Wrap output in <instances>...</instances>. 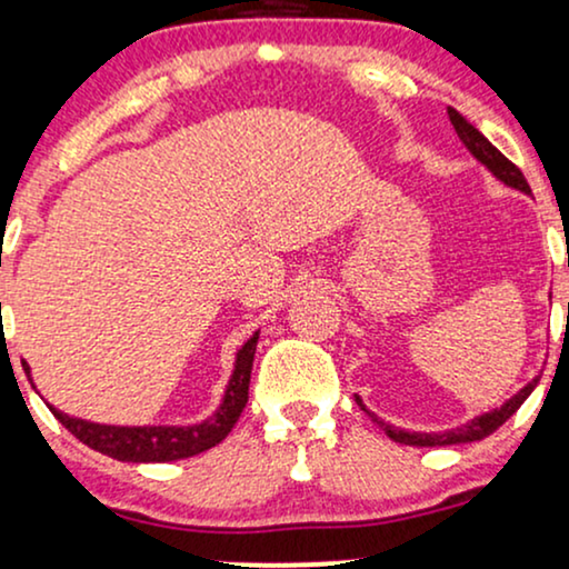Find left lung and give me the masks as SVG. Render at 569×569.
I'll use <instances>...</instances> for the list:
<instances>
[{
    "instance_id": "obj_1",
    "label": "left lung",
    "mask_w": 569,
    "mask_h": 569,
    "mask_svg": "<svg viewBox=\"0 0 569 569\" xmlns=\"http://www.w3.org/2000/svg\"><path fill=\"white\" fill-rule=\"evenodd\" d=\"M448 118H451V123H453L456 134H459V139H461V144H465L467 150L472 152V158H478L480 163L486 166L488 171L493 173V177L499 179V181H503V184H507V187H511V189H520V192L530 194V184H528V179L522 177L520 168H517L515 163H511L509 158H503L501 152L496 150V147L490 144L488 139L482 137L480 131L475 129V126L469 123L467 118L459 113V110L448 108ZM538 380H541V377H536V380L525 385V388H522L520 392H515V396H511L507 403H501L499 409L480 413V417L469 419L467 425L451 427V430H443V432H409V430H401V427H392V425L385 422V419L377 417V413H371V411L367 409V406L361 403V398H359V396H356V403H359L361 409L367 411L369 417H371V422H377V427H380V430H385V435H388L390 440H396V443H403V446H419V448H422V446H425V448H432V446L475 443V440L488 438L490 432L499 430V427H501L503 422H507V419L511 417V413H515V411L520 409V406L525 403V398H528L530 392L536 390Z\"/></svg>"
}]
</instances>
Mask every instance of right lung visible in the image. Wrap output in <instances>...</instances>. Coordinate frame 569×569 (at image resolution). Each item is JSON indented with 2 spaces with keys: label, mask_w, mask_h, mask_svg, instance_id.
<instances>
[{
  "label": "right lung",
  "mask_w": 569,
  "mask_h": 569,
  "mask_svg": "<svg viewBox=\"0 0 569 569\" xmlns=\"http://www.w3.org/2000/svg\"><path fill=\"white\" fill-rule=\"evenodd\" d=\"M256 346H258V332L237 350L234 371H231L227 392H223L221 406L210 413L208 419H202L200 425H187V427H173V425H156V427H118V425H100V422H87V419L68 417L49 406V411L54 413V419L66 427L70 435L87 443L94 451H100L110 459L118 461H134V465H147V461H177L189 459V456H198L208 448L219 446L223 438L231 432V427L237 425L240 413L248 403V388H250V371L252 359H256ZM26 375L31 377V367L23 361Z\"/></svg>",
  "instance_id": "right-lung-1"
}]
</instances>
